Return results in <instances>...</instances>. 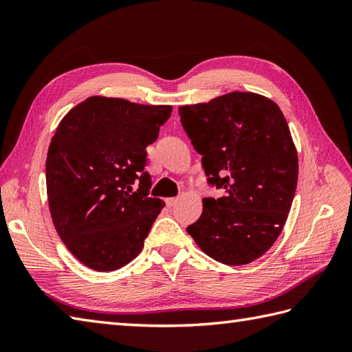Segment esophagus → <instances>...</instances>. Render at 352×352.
<instances>
[{
	"label": "esophagus",
	"instance_id": "obj_1",
	"mask_svg": "<svg viewBox=\"0 0 352 352\" xmlns=\"http://www.w3.org/2000/svg\"><path fill=\"white\" fill-rule=\"evenodd\" d=\"M177 201H178V198H168L166 199V206L168 207H174L177 204Z\"/></svg>",
	"mask_w": 352,
	"mask_h": 352
}]
</instances>
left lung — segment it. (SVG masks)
<instances>
[{
  "mask_svg": "<svg viewBox=\"0 0 352 352\" xmlns=\"http://www.w3.org/2000/svg\"><path fill=\"white\" fill-rule=\"evenodd\" d=\"M210 188L188 233L208 257L246 265L271 248L287 219L298 155L280 107L252 92H231L178 109Z\"/></svg>",
  "mask_w": 352,
  "mask_h": 352,
  "instance_id": "obj_1",
  "label": "left lung"
}]
</instances>
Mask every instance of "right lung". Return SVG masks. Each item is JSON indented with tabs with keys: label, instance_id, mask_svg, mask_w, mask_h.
I'll return each instance as SVG.
<instances>
[{
	"label": "right lung",
	"instance_id": "obj_1",
	"mask_svg": "<svg viewBox=\"0 0 352 352\" xmlns=\"http://www.w3.org/2000/svg\"><path fill=\"white\" fill-rule=\"evenodd\" d=\"M170 106L91 96L58 124L47 157L50 212L81 263L115 271L144 248L163 201L149 197L146 146Z\"/></svg>",
	"mask_w": 352,
	"mask_h": 352
}]
</instances>
